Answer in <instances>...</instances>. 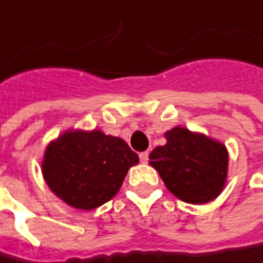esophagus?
I'll return each mask as SVG.
<instances>
[{"mask_svg":"<svg viewBox=\"0 0 263 263\" xmlns=\"http://www.w3.org/2000/svg\"><path fill=\"white\" fill-rule=\"evenodd\" d=\"M139 160H141V162H142V164H146V162H148V153H141V154H139Z\"/></svg>","mask_w":263,"mask_h":263,"instance_id":"1","label":"esophagus"}]
</instances>
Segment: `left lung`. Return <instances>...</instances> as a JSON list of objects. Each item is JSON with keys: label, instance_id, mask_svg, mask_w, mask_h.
Returning <instances> with one entry per match:
<instances>
[{"label": "left lung", "instance_id": "1", "mask_svg": "<svg viewBox=\"0 0 263 263\" xmlns=\"http://www.w3.org/2000/svg\"><path fill=\"white\" fill-rule=\"evenodd\" d=\"M167 144L149 154V164L176 197L192 204L214 200L228 178L229 155L219 141L176 126L165 132Z\"/></svg>", "mask_w": 263, "mask_h": 263}]
</instances>
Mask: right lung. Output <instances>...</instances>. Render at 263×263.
I'll use <instances>...</instances> for the list:
<instances>
[{"mask_svg": "<svg viewBox=\"0 0 263 263\" xmlns=\"http://www.w3.org/2000/svg\"><path fill=\"white\" fill-rule=\"evenodd\" d=\"M138 155L124 139L93 131H66L51 141L42 162L50 190L69 206L92 210L121 189Z\"/></svg>", "mask_w": 263, "mask_h": 263, "instance_id": "add662e5", "label": "right lung"}]
</instances>
